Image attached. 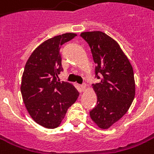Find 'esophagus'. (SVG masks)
<instances>
[{"label": "esophagus", "instance_id": "1", "mask_svg": "<svg viewBox=\"0 0 154 154\" xmlns=\"http://www.w3.org/2000/svg\"><path fill=\"white\" fill-rule=\"evenodd\" d=\"M81 88H82V91H84L86 88H87V85L85 84V83H82V85H81Z\"/></svg>", "mask_w": 154, "mask_h": 154}]
</instances>
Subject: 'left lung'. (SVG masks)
<instances>
[{"instance_id":"1","label":"left lung","mask_w":154,"mask_h":154,"mask_svg":"<svg viewBox=\"0 0 154 154\" xmlns=\"http://www.w3.org/2000/svg\"><path fill=\"white\" fill-rule=\"evenodd\" d=\"M81 36L90 47L95 66L93 84L97 105L90 111L91 119L100 129H108L125 115L135 98L134 72L119 43L101 31H88Z\"/></svg>"}]
</instances>
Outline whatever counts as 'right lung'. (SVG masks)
<instances>
[{
	"label": "right lung",
	"mask_w": 154,
	"mask_h": 154,
	"mask_svg": "<svg viewBox=\"0 0 154 154\" xmlns=\"http://www.w3.org/2000/svg\"><path fill=\"white\" fill-rule=\"evenodd\" d=\"M76 35L66 33L45 41L33 51L24 66L20 89L25 107L32 119L47 129L60 126L79 95L72 83L57 79L63 71L60 47Z\"/></svg>",
	"instance_id": "obj_1"
}]
</instances>
